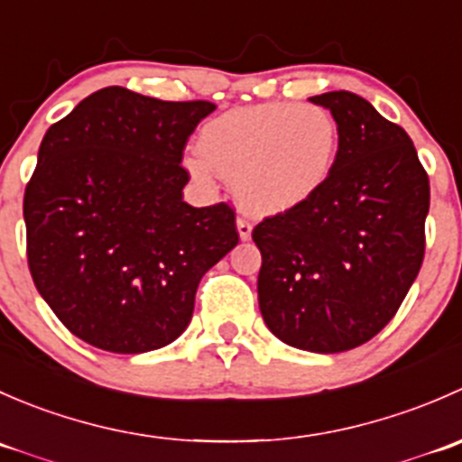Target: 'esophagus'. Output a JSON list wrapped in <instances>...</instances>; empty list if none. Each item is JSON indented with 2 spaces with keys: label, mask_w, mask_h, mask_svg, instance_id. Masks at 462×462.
Returning <instances> with one entry per match:
<instances>
[{
  "label": "esophagus",
  "mask_w": 462,
  "mask_h": 462,
  "mask_svg": "<svg viewBox=\"0 0 462 462\" xmlns=\"http://www.w3.org/2000/svg\"><path fill=\"white\" fill-rule=\"evenodd\" d=\"M236 230H239V236L241 239H250V235H253V223H250V218L245 217H239L236 218Z\"/></svg>",
  "instance_id": "obj_1"
}]
</instances>
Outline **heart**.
Here are the masks:
<instances>
[{
    "label": "heart",
    "instance_id": "heart-1",
    "mask_svg": "<svg viewBox=\"0 0 462 462\" xmlns=\"http://www.w3.org/2000/svg\"><path fill=\"white\" fill-rule=\"evenodd\" d=\"M337 144V123L326 106L265 102L209 120L201 152L189 153L185 165L201 183H209L214 171L232 180L253 214H282L319 192Z\"/></svg>",
    "mask_w": 462,
    "mask_h": 462
}]
</instances>
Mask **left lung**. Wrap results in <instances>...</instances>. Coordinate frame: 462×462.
Masks as SVG:
<instances>
[{
  "mask_svg": "<svg viewBox=\"0 0 462 462\" xmlns=\"http://www.w3.org/2000/svg\"><path fill=\"white\" fill-rule=\"evenodd\" d=\"M337 123L319 192L254 226L259 309L282 342L342 353L398 313L425 259L430 176L411 138L351 91L313 96Z\"/></svg>",
  "mask_w": 462,
  "mask_h": 462,
  "instance_id": "obj_1",
  "label": "left lung"
}]
</instances>
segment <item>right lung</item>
<instances>
[{"label": "right lung", "instance_id": "add662e5", "mask_svg": "<svg viewBox=\"0 0 462 462\" xmlns=\"http://www.w3.org/2000/svg\"><path fill=\"white\" fill-rule=\"evenodd\" d=\"M214 109L106 87L46 132L24 192L26 257L51 310L91 346L174 342L201 277L239 244L232 205L183 201L185 144Z\"/></svg>", "mask_w": 462, "mask_h": 462}]
</instances>
